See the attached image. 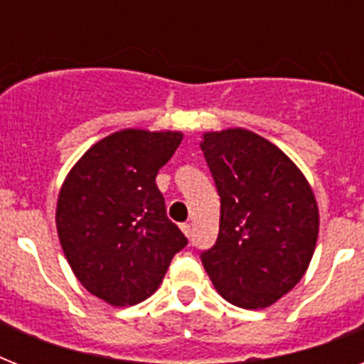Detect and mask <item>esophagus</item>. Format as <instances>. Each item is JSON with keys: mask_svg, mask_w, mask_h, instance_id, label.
Segmentation results:
<instances>
[{"mask_svg": "<svg viewBox=\"0 0 364 364\" xmlns=\"http://www.w3.org/2000/svg\"><path fill=\"white\" fill-rule=\"evenodd\" d=\"M181 230H183V234H185V236H191V223H183Z\"/></svg>", "mask_w": 364, "mask_h": 364, "instance_id": "esophagus-1", "label": "esophagus"}]
</instances>
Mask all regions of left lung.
<instances>
[{
    "label": "left lung",
    "mask_w": 364,
    "mask_h": 364,
    "mask_svg": "<svg viewBox=\"0 0 364 364\" xmlns=\"http://www.w3.org/2000/svg\"><path fill=\"white\" fill-rule=\"evenodd\" d=\"M200 147L221 196L219 236L200 255L202 264L230 304L268 308L302 279L314 257V191L293 160L255 132H205Z\"/></svg>",
    "instance_id": "1"
}]
</instances>
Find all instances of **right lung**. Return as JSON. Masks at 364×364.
I'll return each instance as SVG.
<instances>
[{"instance_id": "right-lung-1", "label": "right lung", "mask_w": 364, "mask_h": 364, "mask_svg": "<svg viewBox=\"0 0 364 364\" xmlns=\"http://www.w3.org/2000/svg\"><path fill=\"white\" fill-rule=\"evenodd\" d=\"M181 132L126 128L77 160L60 188L56 228L82 287L111 306H134L159 289L185 234L166 215L156 173Z\"/></svg>"}]
</instances>
